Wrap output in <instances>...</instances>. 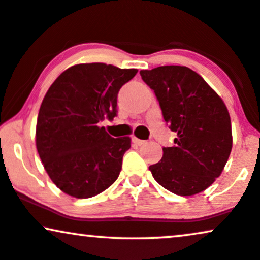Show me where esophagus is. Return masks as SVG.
I'll return each instance as SVG.
<instances>
[{
  "mask_svg": "<svg viewBox=\"0 0 260 260\" xmlns=\"http://www.w3.org/2000/svg\"><path fill=\"white\" fill-rule=\"evenodd\" d=\"M132 140H133V143L136 144V145H138V146H141V145H144V144H146V141H145V140L138 139V138H136V137H134Z\"/></svg>",
  "mask_w": 260,
  "mask_h": 260,
  "instance_id": "esophagus-1",
  "label": "esophagus"
}]
</instances>
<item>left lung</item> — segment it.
I'll return each instance as SVG.
<instances>
[{
    "label": "left lung",
    "mask_w": 260,
    "mask_h": 260,
    "mask_svg": "<svg viewBox=\"0 0 260 260\" xmlns=\"http://www.w3.org/2000/svg\"><path fill=\"white\" fill-rule=\"evenodd\" d=\"M159 102L164 121L177 134L175 145L149 169L174 194L203 192L221 175L233 147L232 123L221 97L198 73L185 66L140 71Z\"/></svg>",
    "instance_id": "obj_1"
}]
</instances>
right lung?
<instances>
[{"instance_id": "1", "label": "right lung", "mask_w": 260, "mask_h": 260, "mask_svg": "<svg viewBox=\"0 0 260 260\" xmlns=\"http://www.w3.org/2000/svg\"><path fill=\"white\" fill-rule=\"evenodd\" d=\"M137 72L98 62L75 64L45 93L36 146L45 172L66 194L91 198L119 177L131 138L110 137L100 123L116 116L117 93Z\"/></svg>"}]
</instances>
